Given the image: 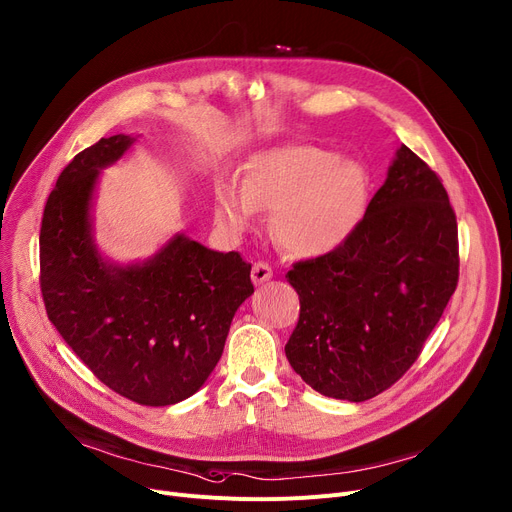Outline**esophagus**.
<instances>
[{
  "label": "esophagus",
  "instance_id": "34e87169",
  "mask_svg": "<svg viewBox=\"0 0 512 512\" xmlns=\"http://www.w3.org/2000/svg\"><path fill=\"white\" fill-rule=\"evenodd\" d=\"M251 278H253V282L259 286V284H265V282H269L271 278H274V271H271V267H269L267 263H261V261H257V263L253 265Z\"/></svg>",
  "mask_w": 512,
  "mask_h": 512
}]
</instances>
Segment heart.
Listing matches in <instances>:
<instances>
[{"instance_id":"obj_1","label":"heart","mask_w":512,"mask_h":512,"mask_svg":"<svg viewBox=\"0 0 512 512\" xmlns=\"http://www.w3.org/2000/svg\"><path fill=\"white\" fill-rule=\"evenodd\" d=\"M368 193L370 177L360 160L317 146H282L255 154L241 187L232 181L216 187L214 216L241 234L257 210H274L271 228L278 243L298 257H321L358 228Z\"/></svg>"}]
</instances>
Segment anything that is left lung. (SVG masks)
I'll return each mask as SVG.
<instances>
[{"instance_id": "left-lung-1", "label": "left lung", "mask_w": 512, "mask_h": 512, "mask_svg": "<svg viewBox=\"0 0 512 512\" xmlns=\"http://www.w3.org/2000/svg\"><path fill=\"white\" fill-rule=\"evenodd\" d=\"M300 317L286 358L317 393L366 401L410 368L457 288V220L434 170L395 152L348 241L298 261Z\"/></svg>"}]
</instances>
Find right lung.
I'll list each match as a JSON object with an SVG mask.
<instances>
[{
  "mask_svg": "<svg viewBox=\"0 0 512 512\" xmlns=\"http://www.w3.org/2000/svg\"><path fill=\"white\" fill-rule=\"evenodd\" d=\"M140 135H111L63 168L41 224V290L49 321L109 389L142 405L179 403L216 368L251 263L175 232L148 259L119 263L96 243L102 170Z\"/></svg>",
  "mask_w": 512,
  "mask_h": 512,
  "instance_id": "right-lung-1",
  "label": "right lung"
}]
</instances>
